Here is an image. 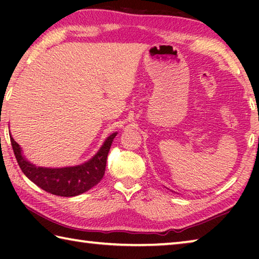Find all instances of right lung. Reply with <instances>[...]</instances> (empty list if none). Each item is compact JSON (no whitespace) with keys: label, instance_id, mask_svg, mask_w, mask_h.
Wrapping results in <instances>:
<instances>
[{"label":"right lung","instance_id":"right-lung-1","mask_svg":"<svg viewBox=\"0 0 259 259\" xmlns=\"http://www.w3.org/2000/svg\"><path fill=\"white\" fill-rule=\"evenodd\" d=\"M116 135L117 133L109 135L98 152L84 163L63 166V168H47V166L35 165L26 159L23 150L12 138V136H10V140L21 171L29 181L48 193L68 198L89 191L102 181L106 168L109 148Z\"/></svg>","mask_w":259,"mask_h":259}]
</instances>
